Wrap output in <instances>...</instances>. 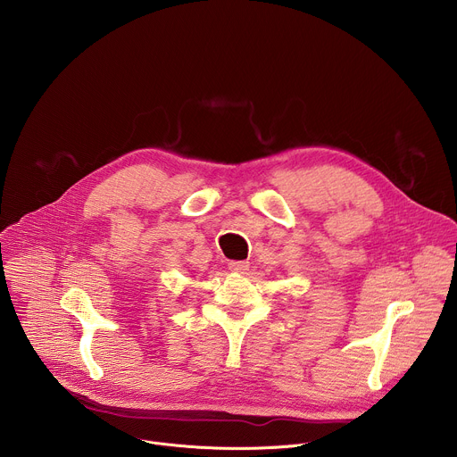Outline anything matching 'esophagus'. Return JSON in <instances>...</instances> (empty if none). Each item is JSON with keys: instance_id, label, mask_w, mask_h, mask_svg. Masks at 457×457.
Here are the masks:
<instances>
[{"instance_id": "34e87169", "label": "esophagus", "mask_w": 457, "mask_h": 457, "mask_svg": "<svg viewBox=\"0 0 457 457\" xmlns=\"http://www.w3.org/2000/svg\"><path fill=\"white\" fill-rule=\"evenodd\" d=\"M228 268L233 273H245L249 270V262H245V260H231Z\"/></svg>"}]
</instances>
